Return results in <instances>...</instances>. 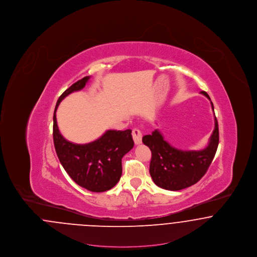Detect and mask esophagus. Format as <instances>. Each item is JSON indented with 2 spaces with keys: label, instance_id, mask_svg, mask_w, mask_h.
<instances>
[{
  "label": "esophagus",
  "instance_id": "1",
  "mask_svg": "<svg viewBox=\"0 0 257 257\" xmlns=\"http://www.w3.org/2000/svg\"><path fill=\"white\" fill-rule=\"evenodd\" d=\"M132 136H133V140H134L135 144L136 145H141L142 144V139H143V134L141 132L140 129L135 128L132 132Z\"/></svg>",
  "mask_w": 257,
  "mask_h": 257
}]
</instances>
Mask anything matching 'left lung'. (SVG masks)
<instances>
[{
  "instance_id": "8db88e82",
  "label": "left lung",
  "mask_w": 257,
  "mask_h": 257,
  "mask_svg": "<svg viewBox=\"0 0 257 257\" xmlns=\"http://www.w3.org/2000/svg\"><path fill=\"white\" fill-rule=\"evenodd\" d=\"M201 93L211 101L205 91ZM211 106L214 110L212 101ZM143 143L151 150L149 172L154 183L165 190L179 191L198 182L206 173L219 146L218 120L215 116L213 134L207 147L201 150L176 149L164 140L158 129L143 137Z\"/></svg>"
}]
</instances>
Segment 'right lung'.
<instances>
[{"mask_svg":"<svg viewBox=\"0 0 257 257\" xmlns=\"http://www.w3.org/2000/svg\"><path fill=\"white\" fill-rule=\"evenodd\" d=\"M89 76L76 82L58 99L53 116V139L57 155L63 169L74 182L94 193L114 187L122 174V157L133 147L132 131L108 130L94 142L77 145L66 141L60 133L56 111L62 99L74 91L83 89Z\"/></svg>","mask_w":257,"mask_h":257,"instance_id":"add662e5","label":"right lung"}]
</instances>
